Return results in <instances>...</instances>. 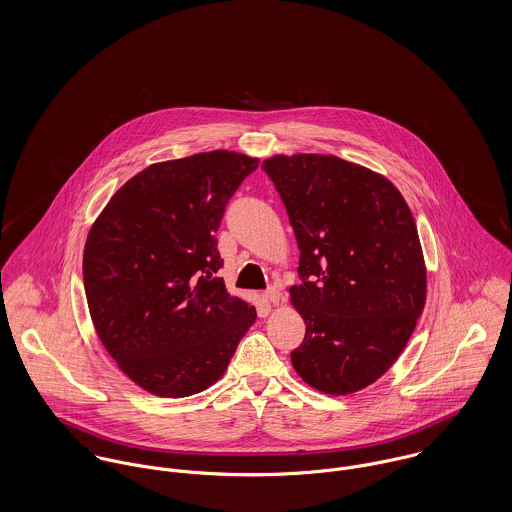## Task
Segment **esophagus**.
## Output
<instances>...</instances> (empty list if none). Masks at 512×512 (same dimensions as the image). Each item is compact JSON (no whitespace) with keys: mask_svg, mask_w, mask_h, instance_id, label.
<instances>
[{"mask_svg":"<svg viewBox=\"0 0 512 512\" xmlns=\"http://www.w3.org/2000/svg\"><path fill=\"white\" fill-rule=\"evenodd\" d=\"M264 299H266L268 303H272V305H278V303H280V290H278V288L266 290V292H264Z\"/></svg>","mask_w":512,"mask_h":512,"instance_id":"34e87169","label":"esophagus"}]
</instances>
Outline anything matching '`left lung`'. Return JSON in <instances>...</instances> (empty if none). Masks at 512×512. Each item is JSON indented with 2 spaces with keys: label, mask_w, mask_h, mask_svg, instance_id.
I'll return each mask as SVG.
<instances>
[{
  "label": "left lung",
  "mask_w": 512,
  "mask_h": 512,
  "mask_svg": "<svg viewBox=\"0 0 512 512\" xmlns=\"http://www.w3.org/2000/svg\"><path fill=\"white\" fill-rule=\"evenodd\" d=\"M299 248L290 288L305 321L295 372L311 388L347 396L396 363L426 305L428 274L402 193L380 173L337 155L264 159Z\"/></svg>",
  "instance_id": "8db88e82"
}]
</instances>
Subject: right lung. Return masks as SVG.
Wrapping results in <instances>:
<instances>
[{"instance_id":"1","label":"right lung","mask_w":512,"mask_h":512,"mask_svg":"<svg viewBox=\"0 0 512 512\" xmlns=\"http://www.w3.org/2000/svg\"><path fill=\"white\" fill-rule=\"evenodd\" d=\"M258 157L215 149L153 163L94 220L82 256L88 311L104 349L149 394L213 386L256 321L222 278L217 230Z\"/></svg>"}]
</instances>
